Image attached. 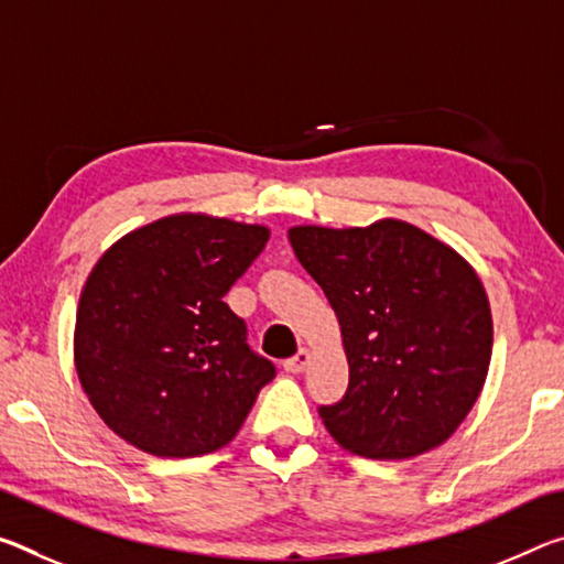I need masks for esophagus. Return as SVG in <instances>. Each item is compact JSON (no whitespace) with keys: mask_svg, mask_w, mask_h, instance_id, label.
<instances>
[{"mask_svg":"<svg viewBox=\"0 0 564 564\" xmlns=\"http://www.w3.org/2000/svg\"><path fill=\"white\" fill-rule=\"evenodd\" d=\"M308 361H311V351H308V348H299V354L291 356V359L283 364V369L289 371V373H301V371L308 366Z\"/></svg>","mask_w":564,"mask_h":564,"instance_id":"34e87169","label":"esophagus"}]
</instances>
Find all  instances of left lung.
I'll use <instances>...</instances> for the list:
<instances>
[{"label":"left lung","mask_w":564,"mask_h":564,"mask_svg":"<svg viewBox=\"0 0 564 564\" xmlns=\"http://www.w3.org/2000/svg\"><path fill=\"white\" fill-rule=\"evenodd\" d=\"M289 240L344 336L348 389L318 409L328 434L369 459L444 444L475 406L491 359V311L475 268L394 218L296 226Z\"/></svg>","instance_id":"8db88e82"}]
</instances>
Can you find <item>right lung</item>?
Masks as SVG:
<instances>
[{
  "label": "right lung",
  "mask_w": 564,
  "mask_h": 564,
  "mask_svg": "<svg viewBox=\"0 0 564 564\" xmlns=\"http://www.w3.org/2000/svg\"><path fill=\"white\" fill-rule=\"evenodd\" d=\"M268 228L181 213L107 248L79 296L75 366L102 422L155 457H200L243 426L275 366L223 296Z\"/></svg>",
  "instance_id": "obj_1"
}]
</instances>
